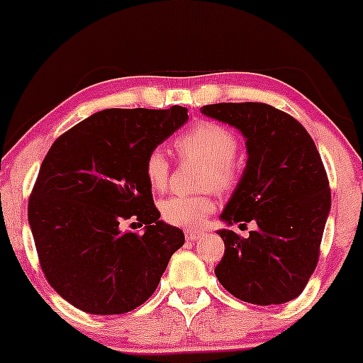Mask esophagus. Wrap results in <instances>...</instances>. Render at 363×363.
<instances>
[{
	"label": "esophagus",
	"mask_w": 363,
	"mask_h": 363,
	"mask_svg": "<svg viewBox=\"0 0 363 363\" xmlns=\"http://www.w3.org/2000/svg\"><path fill=\"white\" fill-rule=\"evenodd\" d=\"M184 235H186V240L193 242V240H198L203 234H201V232H198V230H186Z\"/></svg>",
	"instance_id": "obj_1"
}]
</instances>
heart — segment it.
<instances>
[{
  "instance_id": "b5f03b06",
  "label": "heart",
  "mask_w": 363,
  "mask_h": 363,
  "mask_svg": "<svg viewBox=\"0 0 363 363\" xmlns=\"http://www.w3.org/2000/svg\"><path fill=\"white\" fill-rule=\"evenodd\" d=\"M176 148L184 157H193L206 164L205 184L216 189H230L237 181V138L230 129L211 121H199L176 140ZM169 160L162 148L150 150L143 162V174L153 191H164L169 182ZM215 210V198L210 194H174L160 203V215L165 222L177 227H199Z\"/></svg>"
}]
</instances>
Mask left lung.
<instances>
[{"instance_id": "1", "label": "left lung", "mask_w": 363, "mask_h": 363, "mask_svg": "<svg viewBox=\"0 0 363 363\" xmlns=\"http://www.w3.org/2000/svg\"><path fill=\"white\" fill-rule=\"evenodd\" d=\"M201 112L239 129L247 147L244 174L220 218L257 225L247 239L218 230L225 252L216 278L244 302H289L302 294L318 266L331 210L318 148L297 119L268 104H211Z\"/></svg>"}]
</instances>
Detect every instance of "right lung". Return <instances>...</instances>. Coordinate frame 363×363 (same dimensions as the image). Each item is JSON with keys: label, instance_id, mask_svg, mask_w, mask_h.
Returning a JSON list of instances; mask_svg holds the SVG:
<instances>
[{"label": "right lung", "instance_id": "right-lung-1", "mask_svg": "<svg viewBox=\"0 0 363 363\" xmlns=\"http://www.w3.org/2000/svg\"><path fill=\"white\" fill-rule=\"evenodd\" d=\"M187 109H106L52 143L28 199L40 268L65 301L89 314H124L155 291L181 228L162 222L143 162L186 123ZM131 219L143 235L124 231Z\"/></svg>", "mask_w": 363, "mask_h": 363}]
</instances>
